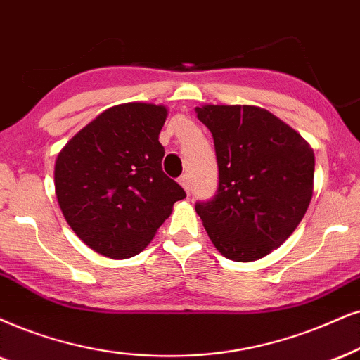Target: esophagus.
<instances>
[{"label": "esophagus", "instance_id": "34e87169", "mask_svg": "<svg viewBox=\"0 0 360 360\" xmlns=\"http://www.w3.org/2000/svg\"><path fill=\"white\" fill-rule=\"evenodd\" d=\"M179 184L186 189V193H189V176L188 174H183L179 177Z\"/></svg>", "mask_w": 360, "mask_h": 360}]
</instances>
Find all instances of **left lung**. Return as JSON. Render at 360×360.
Listing matches in <instances>:
<instances>
[{
  "label": "left lung",
  "instance_id": "obj_1",
  "mask_svg": "<svg viewBox=\"0 0 360 360\" xmlns=\"http://www.w3.org/2000/svg\"><path fill=\"white\" fill-rule=\"evenodd\" d=\"M195 112L211 131L219 167L216 195L195 202V212L222 256L257 261L279 248L307 211L312 148L267 109L204 104Z\"/></svg>",
  "mask_w": 360,
  "mask_h": 360
}]
</instances>
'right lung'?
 I'll return each instance as SVG.
<instances>
[{
    "label": "right lung",
    "instance_id": "obj_1",
    "mask_svg": "<svg viewBox=\"0 0 360 360\" xmlns=\"http://www.w3.org/2000/svg\"><path fill=\"white\" fill-rule=\"evenodd\" d=\"M167 109L124 103L103 111L58 154L54 189L63 216L93 251L127 259L143 251L184 189L162 171L159 133Z\"/></svg>",
    "mask_w": 360,
    "mask_h": 360
}]
</instances>
